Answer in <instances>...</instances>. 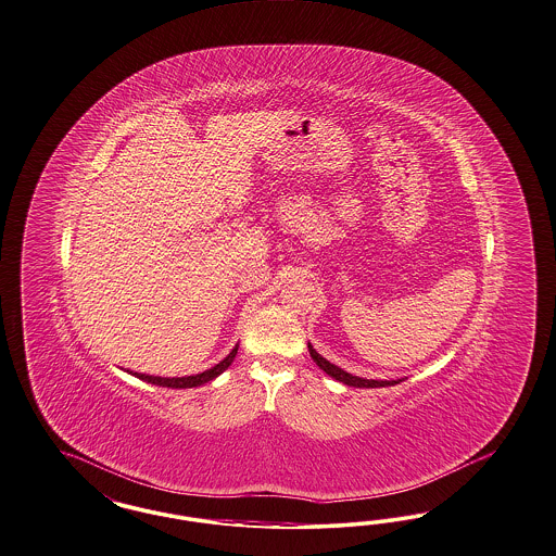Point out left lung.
I'll list each match as a JSON object with an SVG mask.
<instances>
[{"instance_id":"left-lung-1","label":"left lung","mask_w":556,"mask_h":556,"mask_svg":"<svg viewBox=\"0 0 556 556\" xmlns=\"http://www.w3.org/2000/svg\"><path fill=\"white\" fill-rule=\"evenodd\" d=\"M307 351H309V357L316 362L320 369H325L330 378L346 383V386H355V388H383V386H394V383L403 382V380H367V378H359V376H353V374H349L345 369H341L339 365L326 362L325 357L309 343H307Z\"/></svg>"}]
</instances>
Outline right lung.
<instances>
[{"instance_id":"1","label":"right lung","mask_w":556,"mask_h":556,"mask_svg":"<svg viewBox=\"0 0 556 556\" xmlns=\"http://www.w3.org/2000/svg\"><path fill=\"white\" fill-rule=\"evenodd\" d=\"M238 353V345L233 346L230 351V355L226 359H222L219 364L213 365L211 369H205L203 374H197V376H185V378H160V376H148V374H137V371H129L135 378L143 380V382L153 383V386H162V388H197V386H203V383L215 380L219 374H224L228 367H230L233 357Z\"/></svg>"}]
</instances>
